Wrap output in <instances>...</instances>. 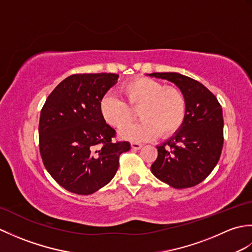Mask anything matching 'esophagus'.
Here are the masks:
<instances>
[{"instance_id": "obj_1", "label": "esophagus", "mask_w": 252, "mask_h": 252, "mask_svg": "<svg viewBox=\"0 0 252 252\" xmlns=\"http://www.w3.org/2000/svg\"><path fill=\"white\" fill-rule=\"evenodd\" d=\"M131 147H132V149H134V151H137V149H141L143 147V145L141 143L133 142V143H131Z\"/></svg>"}]
</instances>
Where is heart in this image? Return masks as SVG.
<instances>
[{
	"label": "heart",
	"instance_id": "b5f03b06",
	"mask_svg": "<svg viewBox=\"0 0 252 252\" xmlns=\"http://www.w3.org/2000/svg\"><path fill=\"white\" fill-rule=\"evenodd\" d=\"M123 100L114 95L103 96L100 114L109 126L120 129L134 119L138 121L120 131L123 138L149 141L160 135L169 137L184 125L187 114L185 94L179 88L165 85L152 78L138 77L123 83L120 88Z\"/></svg>",
	"mask_w": 252,
	"mask_h": 252
}]
</instances>
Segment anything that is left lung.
Masks as SVG:
<instances>
[{
  "label": "left lung",
  "mask_w": 252,
  "mask_h": 252,
  "mask_svg": "<svg viewBox=\"0 0 252 252\" xmlns=\"http://www.w3.org/2000/svg\"><path fill=\"white\" fill-rule=\"evenodd\" d=\"M151 77L178 85L186 96L187 114L180 131L157 146L153 174L174 189L201 183L215 169L223 148L222 107L205 85L176 72H154Z\"/></svg>",
  "instance_id": "8db88e82"
}]
</instances>
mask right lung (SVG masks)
Masks as SVG:
<instances>
[{
  "label": "right lung",
  "instance_id": "add662e5",
  "mask_svg": "<svg viewBox=\"0 0 252 252\" xmlns=\"http://www.w3.org/2000/svg\"><path fill=\"white\" fill-rule=\"evenodd\" d=\"M116 73H76L57 85L42 107L39 147L52 178L68 191L90 195L114 178L129 142H114L116 131L99 103Z\"/></svg>",
  "mask_w": 252,
  "mask_h": 252
}]
</instances>
